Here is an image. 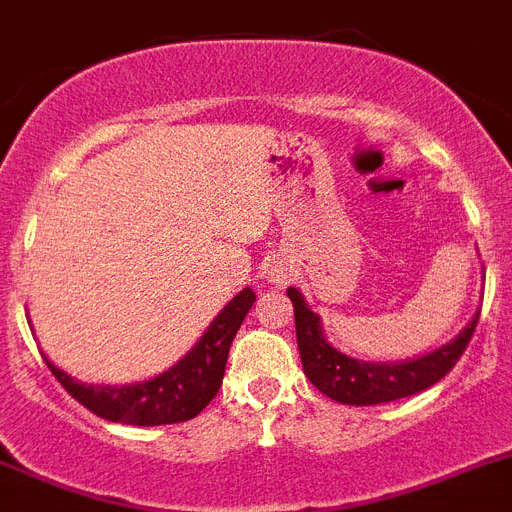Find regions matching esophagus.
Listing matches in <instances>:
<instances>
[{
	"mask_svg": "<svg viewBox=\"0 0 512 512\" xmlns=\"http://www.w3.org/2000/svg\"><path fill=\"white\" fill-rule=\"evenodd\" d=\"M278 283H280V278H278Z\"/></svg>",
	"mask_w": 512,
	"mask_h": 512,
	"instance_id": "34e87169",
	"label": "esophagus"
}]
</instances>
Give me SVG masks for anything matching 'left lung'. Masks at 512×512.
<instances>
[{"label": "left lung", "instance_id": "obj_1", "mask_svg": "<svg viewBox=\"0 0 512 512\" xmlns=\"http://www.w3.org/2000/svg\"><path fill=\"white\" fill-rule=\"evenodd\" d=\"M288 298L296 313L303 372L321 393L329 395L336 403L347 405L390 403V400L408 398L436 385L457 365L472 339L474 326L480 321V311H477L451 342L423 357L408 359V362H362V359L347 357L326 342L319 313L308 308L298 288H288Z\"/></svg>", "mask_w": 512, "mask_h": 512}]
</instances>
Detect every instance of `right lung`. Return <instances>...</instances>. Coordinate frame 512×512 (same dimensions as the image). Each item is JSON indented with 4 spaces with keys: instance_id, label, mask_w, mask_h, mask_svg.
<instances>
[{
    "instance_id": "add662e5",
    "label": "right lung",
    "mask_w": 512,
    "mask_h": 512,
    "mask_svg": "<svg viewBox=\"0 0 512 512\" xmlns=\"http://www.w3.org/2000/svg\"><path fill=\"white\" fill-rule=\"evenodd\" d=\"M252 303H255V290H239L186 357L178 359L163 375L137 382V385H119V388L117 385H86V382L73 380L68 372L58 370L45 354L43 359L55 380L68 390V395H73L99 418L127 423V426H163V423L191 421L222 388L229 347L250 313Z\"/></svg>"
}]
</instances>
